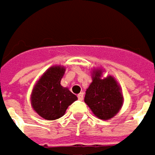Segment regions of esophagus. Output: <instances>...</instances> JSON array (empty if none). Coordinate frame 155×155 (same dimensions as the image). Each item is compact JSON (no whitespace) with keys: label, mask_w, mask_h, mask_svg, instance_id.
<instances>
[{"label":"esophagus","mask_w":155,"mask_h":155,"mask_svg":"<svg viewBox=\"0 0 155 155\" xmlns=\"http://www.w3.org/2000/svg\"><path fill=\"white\" fill-rule=\"evenodd\" d=\"M77 97L79 100H83V93H82V92H81L80 94H78Z\"/></svg>","instance_id":"34e87169"}]
</instances>
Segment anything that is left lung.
<instances>
[{"label":"left lung","instance_id":"1","mask_svg":"<svg viewBox=\"0 0 155 155\" xmlns=\"http://www.w3.org/2000/svg\"><path fill=\"white\" fill-rule=\"evenodd\" d=\"M84 101L97 117L108 120L119 112L123 97L114 78L108 76L101 79V72L96 71L91 84L86 91Z\"/></svg>","mask_w":155,"mask_h":155}]
</instances>
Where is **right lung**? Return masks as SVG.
<instances>
[{
    "mask_svg": "<svg viewBox=\"0 0 155 155\" xmlns=\"http://www.w3.org/2000/svg\"><path fill=\"white\" fill-rule=\"evenodd\" d=\"M64 71V68L60 66L49 68L38 81L33 91L32 106L44 119L52 120L62 117L67 107L77 100L74 94L60 84Z\"/></svg>",
    "mask_w": 155,
    "mask_h": 155,
    "instance_id": "obj_1",
    "label": "right lung"
}]
</instances>
